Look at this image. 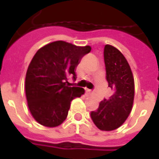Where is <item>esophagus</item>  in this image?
<instances>
[{
    "label": "esophagus",
    "instance_id": "1",
    "mask_svg": "<svg viewBox=\"0 0 159 159\" xmlns=\"http://www.w3.org/2000/svg\"><path fill=\"white\" fill-rule=\"evenodd\" d=\"M85 92H86V93H91V92H92V90L88 89H85Z\"/></svg>",
    "mask_w": 159,
    "mask_h": 159
}]
</instances>
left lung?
<instances>
[{
    "label": "left lung",
    "instance_id": "obj_1",
    "mask_svg": "<svg viewBox=\"0 0 159 159\" xmlns=\"http://www.w3.org/2000/svg\"><path fill=\"white\" fill-rule=\"evenodd\" d=\"M104 61L106 78L112 94L100 101L99 108L91 111L90 117L98 129L111 131L121 126L132 110L134 81L127 59L113 46H105Z\"/></svg>",
    "mask_w": 159,
    "mask_h": 159
}]
</instances>
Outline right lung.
Wrapping results in <instances>:
<instances>
[{"label":"right lung","mask_w":159,"mask_h":159,"mask_svg":"<svg viewBox=\"0 0 159 159\" xmlns=\"http://www.w3.org/2000/svg\"><path fill=\"white\" fill-rule=\"evenodd\" d=\"M90 46L78 47L57 41L40 48L30 63L25 93L33 117L43 126L56 127L66 120L70 102L84 89L70 87L68 77L76 79V66Z\"/></svg>","instance_id":"1"}]
</instances>
